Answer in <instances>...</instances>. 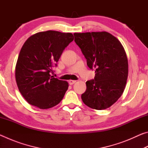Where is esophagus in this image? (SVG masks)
<instances>
[{"label": "esophagus", "instance_id": "esophagus-1", "mask_svg": "<svg viewBox=\"0 0 148 148\" xmlns=\"http://www.w3.org/2000/svg\"><path fill=\"white\" fill-rule=\"evenodd\" d=\"M69 82V84H70V85H73L74 84L76 83V80H72V79H71Z\"/></svg>", "mask_w": 148, "mask_h": 148}]
</instances>
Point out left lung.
Masks as SVG:
<instances>
[{"mask_svg":"<svg viewBox=\"0 0 148 148\" xmlns=\"http://www.w3.org/2000/svg\"><path fill=\"white\" fill-rule=\"evenodd\" d=\"M89 68L95 71L82 95L84 103L102 110L114 104L124 91L128 77V60L118 39L107 32L74 33Z\"/></svg>","mask_w":148,"mask_h":148,"instance_id":"1","label":"left lung"}]
</instances>
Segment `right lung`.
I'll use <instances>...</instances> for the list:
<instances>
[{"mask_svg": "<svg viewBox=\"0 0 148 148\" xmlns=\"http://www.w3.org/2000/svg\"><path fill=\"white\" fill-rule=\"evenodd\" d=\"M73 40L72 33L47 31L37 32L25 42L16 63V80L29 104L47 109L62 101L68 82L53 77L50 72Z\"/></svg>", "mask_w": 148, "mask_h": 148, "instance_id": "obj_1", "label": "right lung"}]
</instances>
